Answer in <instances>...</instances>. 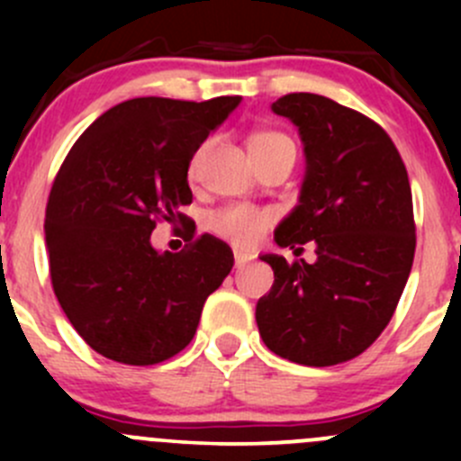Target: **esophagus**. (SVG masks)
<instances>
[{
  "instance_id": "obj_1",
  "label": "esophagus",
  "mask_w": 461,
  "mask_h": 461,
  "mask_svg": "<svg viewBox=\"0 0 461 461\" xmlns=\"http://www.w3.org/2000/svg\"><path fill=\"white\" fill-rule=\"evenodd\" d=\"M248 257H245V254H240V252H234V265H236V269H243L245 265H248Z\"/></svg>"
}]
</instances>
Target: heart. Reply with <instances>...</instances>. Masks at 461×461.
I'll list each match as a JSON object with an SVG mask.
<instances>
[{"label":"heart","mask_w":461,"mask_h":461,"mask_svg":"<svg viewBox=\"0 0 461 461\" xmlns=\"http://www.w3.org/2000/svg\"><path fill=\"white\" fill-rule=\"evenodd\" d=\"M248 147L252 156H258V153L276 151V149L283 147L294 149V142L281 131H258L249 138ZM203 153L204 149H201V151L196 153V158L192 160V169H189L192 174H196L198 165H201L203 160ZM272 221V213L265 212V209L252 207V204H231V207L213 212L212 216H209L207 225L213 234L222 236V239H227L230 243L248 249L258 243L260 236L269 230Z\"/></svg>","instance_id":"obj_1"}]
</instances>
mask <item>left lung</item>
Returning <instances> with one entry per match:
<instances>
[{
	"mask_svg": "<svg viewBox=\"0 0 461 461\" xmlns=\"http://www.w3.org/2000/svg\"><path fill=\"white\" fill-rule=\"evenodd\" d=\"M305 144L301 201L278 225L294 254L317 243V260L278 254L274 285L257 305L258 332L274 355L303 366H337L368 350L397 310L415 258L408 171L388 133L368 115L317 93L272 104Z\"/></svg>",
	"mask_w": 461,
	"mask_h": 461,
	"instance_id": "1",
	"label": "left lung"
}]
</instances>
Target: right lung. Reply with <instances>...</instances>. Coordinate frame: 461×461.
Returning <instances> with one entry per match:
<instances>
[{"mask_svg":"<svg viewBox=\"0 0 461 461\" xmlns=\"http://www.w3.org/2000/svg\"><path fill=\"white\" fill-rule=\"evenodd\" d=\"M239 102L133 97L102 113L64 158L44 218L50 283L77 334L106 359L153 366L178 355L231 272L230 245L196 236L178 207L192 204L194 153ZM162 220L185 227L178 255L150 248Z\"/></svg>","mask_w":461,"mask_h":461,"instance_id":"1","label":"right lung"}]
</instances>
